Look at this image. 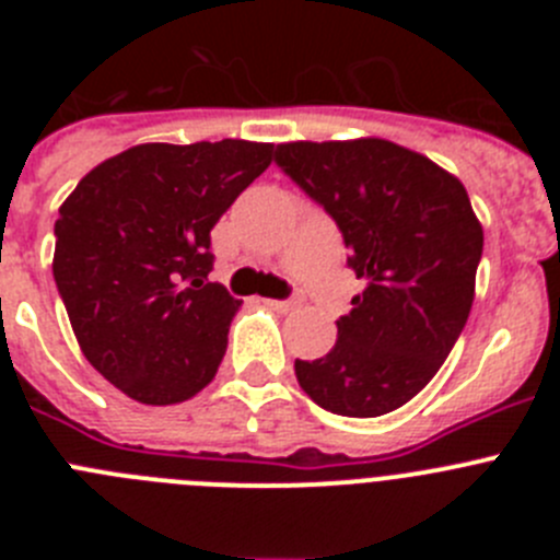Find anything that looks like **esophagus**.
<instances>
[{
  "label": "esophagus",
  "instance_id": "esophagus-1",
  "mask_svg": "<svg viewBox=\"0 0 560 560\" xmlns=\"http://www.w3.org/2000/svg\"><path fill=\"white\" fill-rule=\"evenodd\" d=\"M264 303L275 311H291L296 305V300H264Z\"/></svg>",
  "mask_w": 560,
  "mask_h": 560
}]
</instances>
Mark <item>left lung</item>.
Listing matches in <instances>:
<instances>
[{"mask_svg":"<svg viewBox=\"0 0 560 560\" xmlns=\"http://www.w3.org/2000/svg\"><path fill=\"white\" fill-rule=\"evenodd\" d=\"M277 167L339 226L364 291L336 319V345L294 361L314 404L378 418L427 387L463 334L482 226L452 173L387 140L285 142Z\"/></svg>","mask_w":560,"mask_h":560,"instance_id":"obj_1","label":"left lung"}]
</instances>
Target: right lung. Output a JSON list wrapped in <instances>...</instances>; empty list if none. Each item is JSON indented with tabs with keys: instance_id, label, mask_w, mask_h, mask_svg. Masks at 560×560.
<instances>
[{
	"instance_id": "add662e5",
	"label": "right lung",
	"mask_w": 560,
	"mask_h": 560,
	"mask_svg": "<svg viewBox=\"0 0 560 560\" xmlns=\"http://www.w3.org/2000/svg\"><path fill=\"white\" fill-rule=\"evenodd\" d=\"M269 165L266 142H148L61 205L58 294L89 364L128 398L167 407L215 378L241 303L207 280L210 230Z\"/></svg>"
}]
</instances>
